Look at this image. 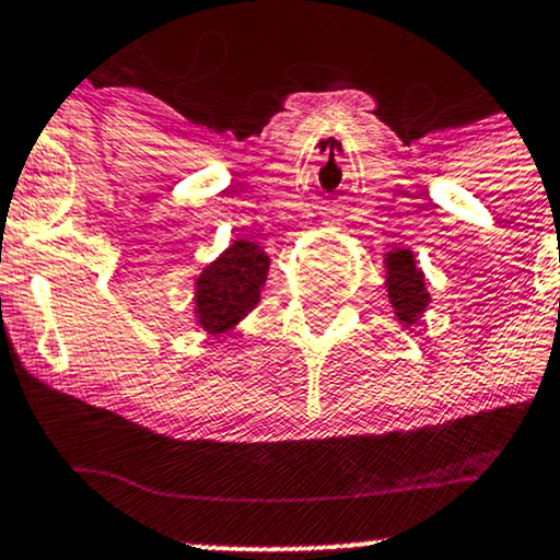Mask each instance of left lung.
Instances as JSON below:
<instances>
[{
  "label": "left lung",
  "instance_id": "1",
  "mask_svg": "<svg viewBox=\"0 0 560 560\" xmlns=\"http://www.w3.org/2000/svg\"><path fill=\"white\" fill-rule=\"evenodd\" d=\"M387 295H390L396 314L406 325H411L430 301L424 291L422 269L417 267L411 252H406V248L387 256Z\"/></svg>",
  "mask_w": 560,
  "mask_h": 560
}]
</instances>
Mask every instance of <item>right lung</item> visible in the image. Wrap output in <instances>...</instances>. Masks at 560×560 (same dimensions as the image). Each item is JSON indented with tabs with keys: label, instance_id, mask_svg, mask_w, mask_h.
<instances>
[{
	"label": "right lung",
	"instance_id": "right-lung-1",
	"mask_svg": "<svg viewBox=\"0 0 560 560\" xmlns=\"http://www.w3.org/2000/svg\"><path fill=\"white\" fill-rule=\"evenodd\" d=\"M267 254L256 243L238 241L212 261L196 282V308L203 330L225 332L259 301L267 280Z\"/></svg>",
	"mask_w": 560,
	"mask_h": 560
}]
</instances>
